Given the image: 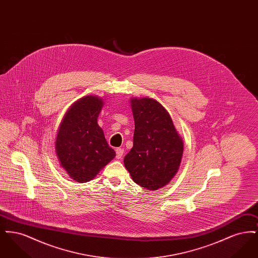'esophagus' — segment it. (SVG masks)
Listing matches in <instances>:
<instances>
[{"mask_svg":"<svg viewBox=\"0 0 258 258\" xmlns=\"http://www.w3.org/2000/svg\"><path fill=\"white\" fill-rule=\"evenodd\" d=\"M123 149L122 148H118L116 149V159L117 160H121L123 158Z\"/></svg>","mask_w":258,"mask_h":258,"instance_id":"34e87169","label":"esophagus"}]
</instances>
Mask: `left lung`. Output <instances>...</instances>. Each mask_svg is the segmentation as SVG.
Masks as SVG:
<instances>
[{"instance_id": "left-lung-1", "label": "left lung", "mask_w": 258, "mask_h": 258, "mask_svg": "<svg viewBox=\"0 0 258 258\" xmlns=\"http://www.w3.org/2000/svg\"><path fill=\"white\" fill-rule=\"evenodd\" d=\"M135 119L134 147L123 163L133 180L157 190L178 171L184 144L164 107L152 98H132Z\"/></svg>"}]
</instances>
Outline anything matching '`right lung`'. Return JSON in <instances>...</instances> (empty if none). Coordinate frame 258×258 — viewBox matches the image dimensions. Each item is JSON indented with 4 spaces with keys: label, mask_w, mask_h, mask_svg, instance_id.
Masks as SVG:
<instances>
[{
    "label": "right lung",
    "mask_w": 258,
    "mask_h": 258,
    "mask_svg": "<svg viewBox=\"0 0 258 258\" xmlns=\"http://www.w3.org/2000/svg\"><path fill=\"white\" fill-rule=\"evenodd\" d=\"M101 107L100 98H81L66 114L57 135L60 163L71 178L80 183L92 180L116 156L98 126Z\"/></svg>",
    "instance_id": "1"
}]
</instances>
